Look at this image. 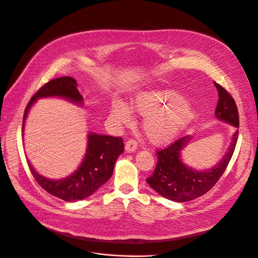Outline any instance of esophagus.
<instances>
[{
	"instance_id": "obj_1",
	"label": "esophagus",
	"mask_w": 258,
	"mask_h": 258,
	"mask_svg": "<svg viewBox=\"0 0 258 258\" xmlns=\"http://www.w3.org/2000/svg\"><path fill=\"white\" fill-rule=\"evenodd\" d=\"M137 147H138V143L135 140H128L125 143V151L127 153L135 152L137 150Z\"/></svg>"
}]
</instances>
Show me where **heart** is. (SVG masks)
<instances>
[{
	"label": "heart",
	"instance_id": "1",
	"mask_svg": "<svg viewBox=\"0 0 258 258\" xmlns=\"http://www.w3.org/2000/svg\"><path fill=\"white\" fill-rule=\"evenodd\" d=\"M132 112L145 117L144 133L155 145L172 141L195 117L192 104L171 90L139 93L130 106L114 100L110 109V118L117 125H130L133 122Z\"/></svg>",
	"mask_w": 258,
	"mask_h": 258
}]
</instances>
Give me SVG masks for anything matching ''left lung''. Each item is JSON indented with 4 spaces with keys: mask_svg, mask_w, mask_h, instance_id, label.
Here are the masks:
<instances>
[{
    "mask_svg": "<svg viewBox=\"0 0 258 258\" xmlns=\"http://www.w3.org/2000/svg\"><path fill=\"white\" fill-rule=\"evenodd\" d=\"M218 92V103L215 109V117L233 125V134L228 152L212 167L197 170L188 166L181 160V151L192 139L182 137L172 143L167 148L157 151L158 162L153 174L147 178L149 186L162 197L174 201L186 202L194 200L207 193L225 172L235 151L239 134V114L237 105L232 96L218 84L214 83Z\"/></svg>",
    "mask_w": 258,
    "mask_h": 258,
    "instance_id": "obj_1",
    "label": "left lung"
}]
</instances>
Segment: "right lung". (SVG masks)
Returning <instances> with one entry per match:
<instances>
[{
    "instance_id": "obj_1",
    "label": "right lung",
    "mask_w": 258,
    "mask_h": 258,
    "mask_svg": "<svg viewBox=\"0 0 258 258\" xmlns=\"http://www.w3.org/2000/svg\"><path fill=\"white\" fill-rule=\"evenodd\" d=\"M50 97L63 98L79 106L84 104V98L78 90V83L75 79L63 77L52 80L36 92L29 101L23 116L22 132L32 105L38 99ZM123 151L124 144L121 138L90 133L86 154L81 165L66 177L48 178L36 172L29 161L27 163L32 175L44 190L66 202H75L91 196L111 177L115 162Z\"/></svg>"
}]
</instances>
